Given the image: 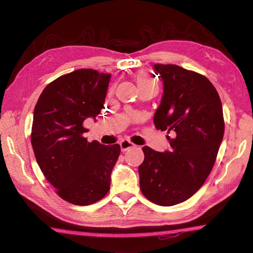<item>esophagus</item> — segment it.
<instances>
[{"instance_id": "34e87169", "label": "esophagus", "mask_w": 253, "mask_h": 253, "mask_svg": "<svg viewBox=\"0 0 253 253\" xmlns=\"http://www.w3.org/2000/svg\"><path fill=\"white\" fill-rule=\"evenodd\" d=\"M119 144H120V148H121V151H122V152H126V151H127V150H129V149H132V148L135 147V144H134L133 142L129 141V140H127V139L121 140Z\"/></svg>"}]
</instances>
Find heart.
I'll use <instances>...</instances> for the list:
<instances>
[{"label":"heart","instance_id":"heart-1","mask_svg":"<svg viewBox=\"0 0 253 253\" xmlns=\"http://www.w3.org/2000/svg\"><path fill=\"white\" fill-rule=\"evenodd\" d=\"M134 78H135L137 86H138L140 91L153 89V88L157 89V83L155 81H153L150 76L145 72L140 71L138 73H136Z\"/></svg>","mask_w":253,"mask_h":253}]
</instances>
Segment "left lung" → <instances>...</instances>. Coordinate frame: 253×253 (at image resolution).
I'll use <instances>...</instances> for the list:
<instances>
[{
    "mask_svg": "<svg viewBox=\"0 0 253 253\" xmlns=\"http://www.w3.org/2000/svg\"><path fill=\"white\" fill-rule=\"evenodd\" d=\"M154 70L164 83L154 125L171 134V149L142 148L139 183L149 201L169 207L187 201L209 176L224 137L223 105L205 76L174 64H155Z\"/></svg>",
    "mask_w": 253,
    "mask_h": 253,
    "instance_id": "left-lung-1",
    "label": "left lung"
}]
</instances>
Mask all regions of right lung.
I'll return each instance as SVG.
<instances>
[{"instance_id": "1", "label": "right lung", "mask_w": 253, "mask_h": 253, "mask_svg": "<svg viewBox=\"0 0 253 253\" xmlns=\"http://www.w3.org/2000/svg\"><path fill=\"white\" fill-rule=\"evenodd\" d=\"M111 74L82 68L49 83L34 111L32 145L37 163L58 195L77 206L105 196L119 144L87 141L83 126L104 109Z\"/></svg>"}]
</instances>
